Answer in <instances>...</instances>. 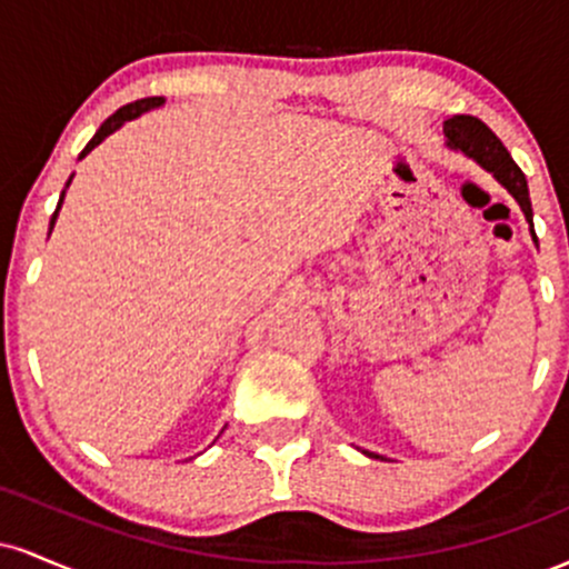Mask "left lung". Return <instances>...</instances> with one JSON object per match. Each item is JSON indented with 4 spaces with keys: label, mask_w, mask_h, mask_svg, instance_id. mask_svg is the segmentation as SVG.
I'll list each match as a JSON object with an SVG mask.
<instances>
[{
    "label": "left lung",
    "mask_w": 569,
    "mask_h": 569,
    "mask_svg": "<svg viewBox=\"0 0 569 569\" xmlns=\"http://www.w3.org/2000/svg\"><path fill=\"white\" fill-rule=\"evenodd\" d=\"M443 136H447V147L457 149V152L468 154V158L479 162L485 171H489L495 179L500 181L508 192L513 194V200L519 202V208L525 211V219L532 227V202H530V189H527V179L521 173V168L516 166L508 149L502 147L498 136L489 130L479 117L471 114H455L449 120H443ZM532 240H535V230ZM538 243V240H535Z\"/></svg>",
    "instance_id": "obj_1"
}]
</instances>
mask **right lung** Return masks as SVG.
Returning <instances> with one entry per match:
<instances>
[{
    "instance_id": "right-lung-1",
    "label": "right lung",
    "mask_w": 569,
    "mask_h": 569,
    "mask_svg": "<svg viewBox=\"0 0 569 569\" xmlns=\"http://www.w3.org/2000/svg\"><path fill=\"white\" fill-rule=\"evenodd\" d=\"M162 103H166V98L162 96H152V98H141V101H133V103H128V107H122V109H117V112L109 117L107 122H103L101 128L96 130V136L93 139L88 141V147L82 149V154H80V160L84 158V154L88 152H93V149L98 147V143H101L103 139H107V136H112L117 128H122L126 126L128 120H136V117L139 114H143V112H149V109H158V107H162ZM71 184V176H69V181H67V187ZM63 194H67V189H63L61 192V200H58V208H56V213H53V219H50V232H53V227H56V219H58V211H61V202H63Z\"/></svg>"
}]
</instances>
